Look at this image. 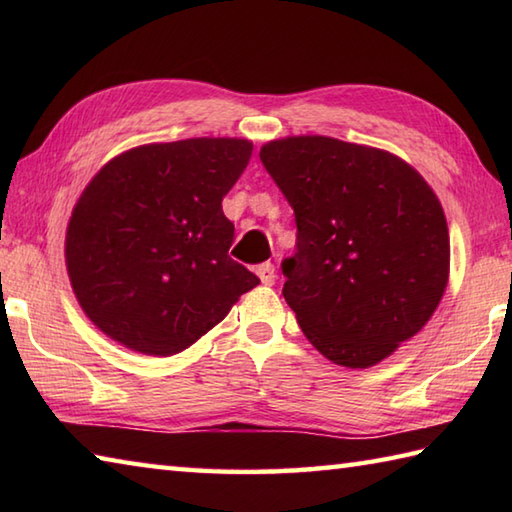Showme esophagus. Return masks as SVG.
Returning a JSON list of instances; mask_svg holds the SVG:
<instances>
[{"label": "esophagus", "mask_w": 512, "mask_h": 512, "mask_svg": "<svg viewBox=\"0 0 512 512\" xmlns=\"http://www.w3.org/2000/svg\"><path fill=\"white\" fill-rule=\"evenodd\" d=\"M255 273H257V277H259V281H262L264 286H273L275 284V266L273 264H259L257 268H255Z\"/></svg>", "instance_id": "34e87169"}]
</instances>
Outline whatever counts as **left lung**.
I'll return each instance as SVG.
<instances>
[{
  "label": "left lung",
  "instance_id": "1",
  "mask_svg": "<svg viewBox=\"0 0 512 512\" xmlns=\"http://www.w3.org/2000/svg\"><path fill=\"white\" fill-rule=\"evenodd\" d=\"M259 158L295 211L297 253L281 270L299 328L336 365L380 363L427 325L447 288L438 195L389 151L328 136L273 140Z\"/></svg>",
  "mask_w": 512,
  "mask_h": 512
}]
</instances>
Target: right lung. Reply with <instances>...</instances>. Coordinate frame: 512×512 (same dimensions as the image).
I'll list each match as a JSON object with an SVG mask.
<instances>
[{
	"instance_id": "obj_1",
	"label": "right lung",
	"mask_w": 512,
	"mask_h": 512,
	"mask_svg": "<svg viewBox=\"0 0 512 512\" xmlns=\"http://www.w3.org/2000/svg\"><path fill=\"white\" fill-rule=\"evenodd\" d=\"M253 143L189 138L129 149L76 202L65 266L90 321L129 350L171 356L220 323L259 279L228 257L222 198Z\"/></svg>"
}]
</instances>
